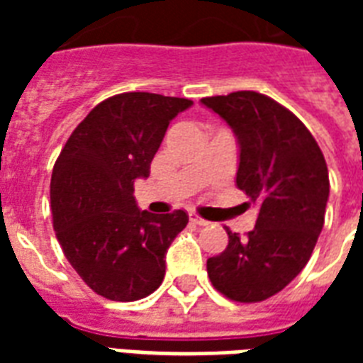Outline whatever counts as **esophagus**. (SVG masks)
<instances>
[{"instance_id": "1", "label": "esophagus", "mask_w": 363, "mask_h": 363, "mask_svg": "<svg viewBox=\"0 0 363 363\" xmlns=\"http://www.w3.org/2000/svg\"><path fill=\"white\" fill-rule=\"evenodd\" d=\"M190 222L196 224V226H207V224H209V222L205 220V218H201L199 215H196V213H190Z\"/></svg>"}]
</instances>
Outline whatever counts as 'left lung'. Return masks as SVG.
Segmentation results:
<instances>
[{
  "instance_id": "8db88e82",
  "label": "left lung",
  "mask_w": 363,
  "mask_h": 363,
  "mask_svg": "<svg viewBox=\"0 0 363 363\" xmlns=\"http://www.w3.org/2000/svg\"><path fill=\"white\" fill-rule=\"evenodd\" d=\"M239 143L238 188L259 205L256 228L207 259L213 286L239 303L275 296L299 275L320 235L330 177L318 143L298 116L264 94L203 98Z\"/></svg>"
}]
</instances>
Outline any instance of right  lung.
Wrapping results in <instances>:
<instances>
[{
	"mask_svg": "<svg viewBox=\"0 0 363 363\" xmlns=\"http://www.w3.org/2000/svg\"><path fill=\"white\" fill-rule=\"evenodd\" d=\"M190 105L160 94H116L77 125L54 164V232L73 269L104 298L135 301L164 281L165 252L188 215L139 211L133 182L147 179L167 125Z\"/></svg>",
	"mask_w": 363,
	"mask_h": 363,
	"instance_id": "1",
	"label": "right lung"
}]
</instances>
